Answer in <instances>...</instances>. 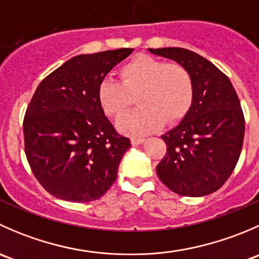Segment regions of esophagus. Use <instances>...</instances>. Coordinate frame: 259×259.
Here are the masks:
<instances>
[{"instance_id":"1","label":"esophagus","mask_w":259,"mask_h":259,"mask_svg":"<svg viewBox=\"0 0 259 259\" xmlns=\"http://www.w3.org/2000/svg\"><path fill=\"white\" fill-rule=\"evenodd\" d=\"M132 144L133 145H139V144H142L143 142H144V138H139V137H132Z\"/></svg>"}]
</instances>
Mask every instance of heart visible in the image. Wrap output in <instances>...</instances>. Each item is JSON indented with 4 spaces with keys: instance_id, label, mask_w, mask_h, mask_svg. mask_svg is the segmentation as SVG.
Segmentation results:
<instances>
[{
    "instance_id": "heart-1",
    "label": "heart",
    "mask_w": 259,
    "mask_h": 259,
    "mask_svg": "<svg viewBox=\"0 0 259 259\" xmlns=\"http://www.w3.org/2000/svg\"><path fill=\"white\" fill-rule=\"evenodd\" d=\"M120 81L106 79L98 89V100L108 116L120 119L137 98L138 111L119 122L124 132L146 134L163 122L176 124L194 103L192 74L183 65L140 55L119 69Z\"/></svg>"
}]
</instances>
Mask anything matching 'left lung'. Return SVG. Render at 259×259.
Instances as JSON below:
<instances>
[{
    "label": "left lung",
    "mask_w": 259,
    "mask_h": 259,
    "mask_svg": "<svg viewBox=\"0 0 259 259\" xmlns=\"http://www.w3.org/2000/svg\"><path fill=\"white\" fill-rule=\"evenodd\" d=\"M189 70L194 80L192 109L161 139L166 153L156 165L159 179L184 197H202L228 180L241 155L244 115L226 74L195 52L180 48L149 49Z\"/></svg>",
    "instance_id": "8db88e82"
}]
</instances>
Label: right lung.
I'll use <instances>...</instances> for the list:
<instances>
[{"label": "right lung", "instance_id": "obj_1", "mask_svg": "<svg viewBox=\"0 0 259 259\" xmlns=\"http://www.w3.org/2000/svg\"><path fill=\"white\" fill-rule=\"evenodd\" d=\"M132 52L79 55L38 83L23 117L25 154L35 178L54 197L93 202L114 184L132 144L105 116L98 89Z\"/></svg>", "mask_w": 259, "mask_h": 259}]
</instances>
